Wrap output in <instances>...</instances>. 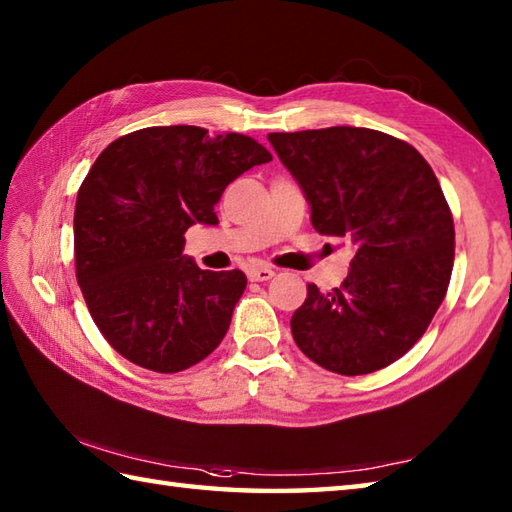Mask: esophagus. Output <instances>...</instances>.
Listing matches in <instances>:
<instances>
[{
	"label": "esophagus",
	"instance_id": "1",
	"mask_svg": "<svg viewBox=\"0 0 512 512\" xmlns=\"http://www.w3.org/2000/svg\"><path fill=\"white\" fill-rule=\"evenodd\" d=\"M248 277L250 281H268L275 277V270L270 266H253L248 270Z\"/></svg>",
	"mask_w": 512,
	"mask_h": 512
}]
</instances>
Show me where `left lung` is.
<instances>
[{"mask_svg":"<svg viewBox=\"0 0 512 512\" xmlns=\"http://www.w3.org/2000/svg\"><path fill=\"white\" fill-rule=\"evenodd\" d=\"M301 184L314 231L356 246L339 288L308 297L292 339L334 374H372L405 356L447 295L455 228L436 173L416 147L367 127L268 134Z\"/></svg>","mask_w":512,"mask_h":512,"instance_id":"1","label":"left lung"}]
</instances>
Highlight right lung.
<instances>
[{
    "mask_svg": "<svg viewBox=\"0 0 512 512\" xmlns=\"http://www.w3.org/2000/svg\"><path fill=\"white\" fill-rule=\"evenodd\" d=\"M270 160L255 138L195 125L138 129L96 158L76 195V281L127 361L176 374L222 343L246 275L200 270L182 255L184 233L217 224L228 184Z\"/></svg>",
    "mask_w": 512,
    "mask_h": 512,
    "instance_id": "right-lung-1",
    "label": "right lung"
}]
</instances>
